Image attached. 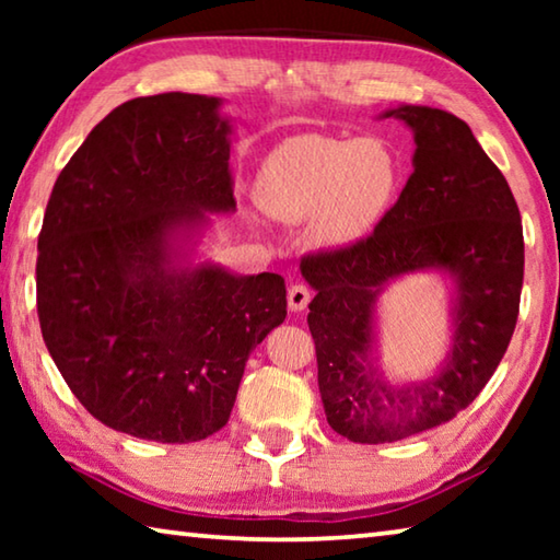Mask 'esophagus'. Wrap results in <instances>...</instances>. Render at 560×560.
<instances>
[{
    "label": "esophagus",
    "instance_id": "obj_1",
    "mask_svg": "<svg viewBox=\"0 0 560 560\" xmlns=\"http://www.w3.org/2000/svg\"><path fill=\"white\" fill-rule=\"evenodd\" d=\"M308 301H311V289L306 287V283H293V287L289 289V308L293 311V314H299V311L306 308Z\"/></svg>",
    "mask_w": 560,
    "mask_h": 560
}]
</instances>
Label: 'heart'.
Wrapping results in <instances>:
<instances>
[{
    "mask_svg": "<svg viewBox=\"0 0 560 560\" xmlns=\"http://www.w3.org/2000/svg\"><path fill=\"white\" fill-rule=\"evenodd\" d=\"M400 183V165L381 140L299 136L271 150L257 177V200L281 222L316 217V240L346 246L373 230Z\"/></svg>",
    "mask_w": 560,
    "mask_h": 560,
    "instance_id": "heart-1",
    "label": "heart"
}]
</instances>
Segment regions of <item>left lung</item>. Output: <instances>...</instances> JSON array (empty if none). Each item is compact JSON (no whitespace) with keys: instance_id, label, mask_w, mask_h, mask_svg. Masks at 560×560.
I'll list each match as a JSON object with an SVG mask.
<instances>
[{"instance_id":"obj_1","label":"left lung","mask_w":560,"mask_h":560,"mask_svg":"<svg viewBox=\"0 0 560 560\" xmlns=\"http://www.w3.org/2000/svg\"><path fill=\"white\" fill-rule=\"evenodd\" d=\"M385 116L415 130L400 197L363 240L301 259L316 289L308 328L326 420L358 444L412 438L462 412L506 353L524 283L518 205L467 122L428 106ZM420 268L458 281L453 350L440 376L397 388L372 368V311L387 280Z\"/></svg>"}]
</instances>
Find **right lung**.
<instances>
[{
  "instance_id": "add662e5",
  "label": "right lung",
  "mask_w": 560,
  "mask_h": 560,
  "mask_svg": "<svg viewBox=\"0 0 560 560\" xmlns=\"http://www.w3.org/2000/svg\"><path fill=\"white\" fill-rule=\"evenodd\" d=\"M217 108L177 91L122 103L66 163L44 212V343L79 402L140 440L220 432L249 353L287 318L279 273L173 267L177 230L236 207Z\"/></svg>"
}]
</instances>
